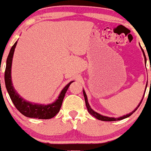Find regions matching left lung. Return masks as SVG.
<instances>
[{
	"instance_id": "8db88e82",
	"label": "left lung",
	"mask_w": 151,
	"mask_h": 151,
	"mask_svg": "<svg viewBox=\"0 0 151 151\" xmlns=\"http://www.w3.org/2000/svg\"><path fill=\"white\" fill-rule=\"evenodd\" d=\"M140 47H141V46H140ZM141 50H142V52H143V56H144V59H145H145H146V58H145V55L144 51H143V50L142 49V47H141ZM147 85H148V81H147V84H146V86H145V89H146V88H147ZM145 90H146V89H145ZM145 93V92H144V94H143V98H142L141 101H140V103L138 104V106H137V107H136V108L134 110H133L132 112H131V113H129V114H126V115L118 117V118H115V117H109V116H103V115H101V114H100L97 113V112L94 111H93V109L91 108V106H89V102H88V99H87V96H86V93H85V91H84V89H83V94H84V99H85L86 106V108H87V110H88V111H89V113L90 114H91V115H92L93 117H95V118H96V119H99V120L103 121H120V120H122V119H126V118H128V117H129L130 116H131V115H132V114H133V113H134L135 111H136L137 110V109H138V107H139V106L141 105V102H142V100H143V97H144Z\"/></svg>"
}]
</instances>
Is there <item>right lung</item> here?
<instances>
[{
    "label": "right lung",
    "mask_w": 151,
    "mask_h": 151,
    "mask_svg": "<svg viewBox=\"0 0 151 151\" xmlns=\"http://www.w3.org/2000/svg\"><path fill=\"white\" fill-rule=\"evenodd\" d=\"M17 43H18V41L15 42L10 50L9 55L6 60V71H5V83H6V87L10 99L12 100L16 109L26 117L39 119H52L60 111L65 93L69 86L74 81L68 83L62 89L60 95L58 96V98L52 103L49 104H40L32 103L21 97L15 89L11 79L12 62H13V55H14Z\"/></svg>",
    "instance_id": "add662e5"
}]
</instances>
